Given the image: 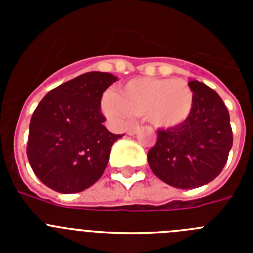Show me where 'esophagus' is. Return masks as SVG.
<instances>
[{
  "mask_svg": "<svg viewBox=\"0 0 253 253\" xmlns=\"http://www.w3.org/2000/svg\"><path fill=\"white\" fill-rule=\"evenodd\" d=\"M139 131V126L138 125H133V126H129L128 129H126V133L129 134V135H134L135 133H138Z\"/></svg>",
  "mask_w": 253,
  "mask_h": 253,
  "instance_id": "34e87169",
  "label": "esophagus"
}]
</instances>
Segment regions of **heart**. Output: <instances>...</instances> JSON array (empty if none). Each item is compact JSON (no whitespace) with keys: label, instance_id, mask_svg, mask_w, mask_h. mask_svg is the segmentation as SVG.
Instances as JSON below:
<instances>
[{"label":"heart","instance_id":"b5f03b06","mask_svg":"<svg viewBox=\"0 0 253 253\" xmlns=\"http://www.w3.org/2000/svg\"><path fill=\"white\" fill-rule=\"evenodd\" d=\"M194 107V92L186 81L172 78H134L119 93L102 99L104 113L115 123L144 116L156 128L169 129L187 120Z\"/></svg>","mask_w":253,"mask_h":253}]
</instances>
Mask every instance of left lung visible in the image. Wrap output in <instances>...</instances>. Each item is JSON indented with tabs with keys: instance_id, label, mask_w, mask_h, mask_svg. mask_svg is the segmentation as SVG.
<instances>
[{
	"instance_id": "1",
	"label": "left lung",
	"mask_w": 253,
	"mask_h": 253,
	"mask_svg": "<svg viewBox=\"0 0 253 253\" xmlns=\"http://www.w3.org/2000/svg\"><path fill=\"white\" fill-rule=\"evenodd\" d=\"M193 111L178 126L158 130L148 152L153 173L177 189L209 184L222 172L233 144L229 113L220 96L203 82L189 81Z\"/></svg>"
}]
</instances>
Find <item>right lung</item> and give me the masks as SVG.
<instances>
[{"label": "right lung", "instance_id": "1", "mask_svg": "<svg viewBox=\"0 0 253 253\" xmlns=\"http://www.w3.org/2000/svg\"><path fill=\"white\" fill-rule=\"evenodd\" d=\"M118 81L88 72L49 91L31 116L26 154L37 177L62 194L84 191L104 173L122 134L105 128L101 97Z\"/></svg>", "mask_w": 253, "mask_h": 253}]
</instances>
